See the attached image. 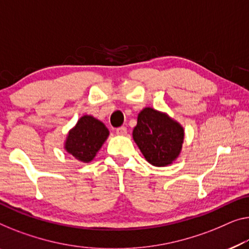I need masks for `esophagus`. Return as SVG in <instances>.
Masks as SVG:
<instances>
[{"label": "esophagus", "mask_w": 249, "mask_h": 249, "mask_svg": "<svg viewBox=\"0 0 249 249\" xmlns=\"http://www.w3.org/2000/svg\"><path fill=\"white\" fill-rule=\"evenodd\" d=\"M126 133H127V128L125 127V126H121V127L116 128V134L117 135H126Z\"/></svg>", "instance_id": "esophagus-1"}]
</instances>
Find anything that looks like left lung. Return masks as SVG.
<instances>
[{"mask_svg": "<svg viewBox=\"0 0 249 249\" xmlns=\"http://www.w3.org/2000/svg\"><path fill=\"white\" fill-rule=\"evenodd\" d=\"M133 139L148 163L166 166L179 157L184 131L169 115L145 107L137 116Z\"/></svg>", "mask_w": 249, "mask_h": 249, "instance_id": "8db88e82", "label": "left lung"}]
</instances>
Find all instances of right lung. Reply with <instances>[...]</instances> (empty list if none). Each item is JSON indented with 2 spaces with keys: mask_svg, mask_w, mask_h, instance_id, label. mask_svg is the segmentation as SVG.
Segmentation results:
<instances>
[{
  "mask_svg": "<svg viewBox=\"0 0 249 249\" xmlns=\"http://www.w3.org/2000/svg\"><path fill=\"white\" fill-rule=\"evenodd\" d=\"M109 135L101 121L90 115H84L71 128L65 142V150L78 161L90 162Z\"/></svg>",
  "mask_w": 249,
  "mask_h": 249,
  "instance_id": "obj_1",
  "label": "right lung"
}]
</instances>
